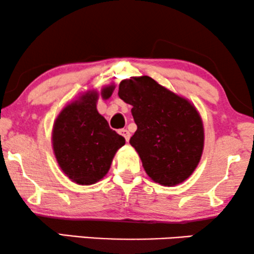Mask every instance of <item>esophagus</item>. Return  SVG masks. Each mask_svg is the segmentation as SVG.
Masks as SVG:
<instances>
[{"instance_id": "34e87169", "label": "esophagus", "mask_w": 254, "mask_h": 254, "mask_svg": "<svg viewBox=\"0 0 254 254\" xmlns=\"http://www.w3.org/2000/svg\"><path fill=\"white\" fill-rule=\"evenodd\" d=\"M119 134H120V135H123V136L125 137V140H126L127 142L129 141V138H130V133H129V131H128L127 129H120V130H119Z\"/></svg>"}]
</instances>
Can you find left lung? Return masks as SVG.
Listing matches in <instances>:
<instances>
[{"mask_svg": "<svg viewBox=\"0 0 254 254\" xmlns=\"http://www.w3.org/2000/svg\"><path fill=\"white\" fill-rule=\"evenodd\" d=\"M118 95L133 106L129 143L155 183L175 186L192 175L203 150L202 120L189 100L149 76L124 79Z\"/></svg>", "mask_w": 254, "mask_h": 254, "instance_id": "1", "label": "left lung"}]
</instances>
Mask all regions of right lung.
<instances>
[{"instance_id": "right-lung-1", "label": "right lung", "mask_w": 254, "mask_h": 254, "mask_svg": "<svg viewBox=\"0 0 254 254\" xmlns=\"http://www.w3.org/2000/svg\"><path fill=\"white\" fill-rule=\"evenodd\" d=\"M113 85L102 90L110 98ZM98 93L89 91L61 111L54 123L53 150L62 171L79 185H91L109 172L117 150L125 138L111 129L97 111Z\"/></svg>"}]
</instances>
